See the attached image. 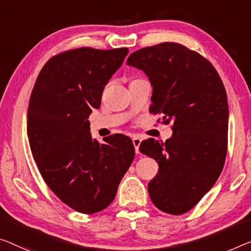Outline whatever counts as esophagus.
I'll use <instances>...</instances> for the list:
<instances>
[{"label":"esophagus","instance_id":"1","mask_svg":"<svg viewBox=\"0 0 251 251\" xmlns=\"http://www.w3.org/2000/svg\"><path fill=\"white\" fill-rule=\"evenodd\" d=\"M132 144L134 146V150H136V153H139V146L141 144V139L139 137H133L132 139Z\"/></svg>","mask_w":251,"mask_h":251}]
</instances>
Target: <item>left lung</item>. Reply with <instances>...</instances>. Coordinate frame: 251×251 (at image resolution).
Masks as SVG:
<instances>
[{"label": "left lung", "instance_id": "8db88e82", "mask_svg": "<svg viewBox=\"0 0 251 251\" xmlns=\"http://www.w3.org/2000/svg\"><path fill=\"white\" fill-rule=\"evenodd\" d=\"M128 66L140 69L152 86L149 111L173 123V136L150 138L139 150L159 169L148 183L152 203L166 213H186L221 174L228 146L229 107L226 88L209 60L176 42L139 49Z\"/></svg>", "mask_w": 251, "mask_h": 251}]
</instances>
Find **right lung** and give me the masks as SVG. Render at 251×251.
<instances>
[{
	"label": "right lung",
	"instance_id": "add662e5",
	"mask_svg": "<svg viewBox=\"0 0 251 251\" xmlns=\"http://www.w3.org/2000/svg\"><path fill=\"white\" fill-rule=\"evenodd\" d=\"M128 52L85 47L58 53L42 67L30 96L26 130L38 169L61 201L84 214L110 205L134 158L129 137L100 144L87 120Z\"/></svg>",
	"mask_w": 251,
	"mask_h": 251
}]
</instances>
